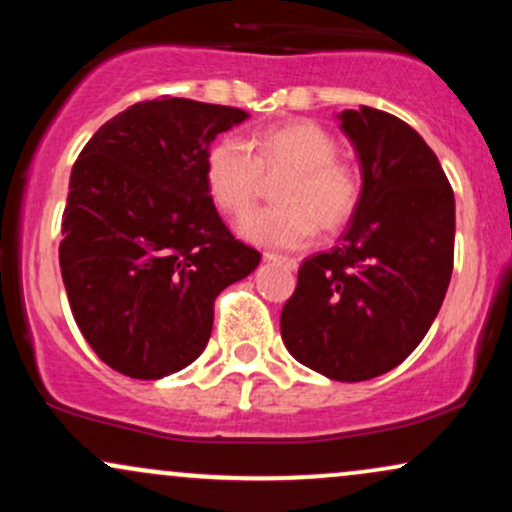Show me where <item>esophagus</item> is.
I'll return each mask as SVG.
<instances>
[{"label":"esophagus","instance_id":"esophagus-1","mask_svg":"<svg viewBox=\"0 0 512 512\" xmlns=\"http://www.w3.org/2000/svg\"><path fill=\"white\" fill-rule=\"evenodd\" d=\"M264 260L272 262V264H279V267H286V269H296V267H298V260H296V257L276 255V252H264Z\"/></svg>","mask_w":512,"mask_h":512}]
</instances>
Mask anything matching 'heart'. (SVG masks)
Returning <instances> with one entry per match:
<instances>
[{
  "label": "heart",
  "mask_w": 512,
  "mask_h": 512,
  "mask_svg": "<svg viewBox=\"0 0 512 512\" xmlns=\"http://www.w3.org/2000/svg\"><path fill=\"white\" fill-rule=\"evenodd\" d=\"M284 173L274 190L276 207L257 209L240 221V233L264 248H303L317 236V221L332 231L354 214L361 199V173L337 154L327 127L293 120L264 127L245 146L221 137L204 158L209 197L221 211L240 216L255 202L262 175Z\"/></svg>",
  "instance_id": "obj_1"
}]
</instances>
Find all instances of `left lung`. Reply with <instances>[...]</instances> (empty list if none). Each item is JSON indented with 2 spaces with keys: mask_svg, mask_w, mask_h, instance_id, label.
<instances>
[{
  "mask_svg": "<svg viewBox=\"0 0 512 512\" xmlns=\"http://www.w3.org/2000/svg\"><path fill=\"white\" fill-rule=\"evenodd\" d=\"M339 120L361 161V199L342 240L298 269L281 339L303 366L361 383L397 368L436 320L452 276L455 195L407 122L368 105Z\"/></svg>",
  "mask_w": 512,
  "mask_h": 512,
  "instance_id": "1",
  "label": "left lung"
}]
</instances>
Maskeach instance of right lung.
<instances>
[{
    "label": "right lung",
    "instance_id": "add662e5",
    "mask_svg": "<svg viewBox=\"0 0 512 512\" xmlns=\"http://www.w3.org/2000/svg\"><path fill=\"white\" fill-rule=\"evenodd\" d=\"M243 120L228 105L161 96L105 122L76 158L62 281L81 334L117 373L158 380L190 366L211 337L216 296L260 264L204 180L216 134Z\"/></svg>",
    "mask_w": 512,
    "mask_h": 512
}]
</instances>
